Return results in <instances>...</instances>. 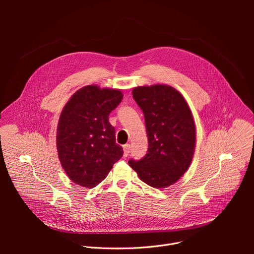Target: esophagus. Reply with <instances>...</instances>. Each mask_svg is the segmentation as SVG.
<instances>
[{
    "instance_id": "obj_1",
    "label": "esophagus",
    "mask_w": 254,
    "mask_h": 254,
    "mask_svg": "<svg viewBox=\"0 0 254 254\" xmlns=\"http://www.w3.org/2000/svg\"><path fill=\"white\" fill-rule=\"evenodd\" d=\"M129 152H130V144L127 143V144H125V146H124V157L127 158L128 156Z\"/></svg>"
}]
</instances>
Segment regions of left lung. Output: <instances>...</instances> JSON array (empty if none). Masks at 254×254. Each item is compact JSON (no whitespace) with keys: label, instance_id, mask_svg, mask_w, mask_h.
I'll return each instance as SVG.
<instances>
[{"label":"left lung","instance_id":"8db88e82","mask_svg":"<svg viewBox=\"0 0 254 254\" xmlns=\"http://www.w3.org/2000/svg\"><path fill=\"white\" fill-rule=\"evenodd\" d=\"M132 97L143 113L148 133V154L129 160L138 178L151 187L166 188L188 170L195 151L196 129L183 95L164 84L137 86Z\"/></svg>","mask_w":254,"mask_h":254}]
</instances>
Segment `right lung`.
I'll return each mask as SVG.
<instances>
[{
	"label": "right lung",
	"mask_w": 254,
	"mask_h": 254,
	"mask_svg": "<svg viewBox=\"0 0 254 254\" xmlns=\"http://www.w3.org/2000/svg\"><path fill=\"white\" fill-rule=\"evenodd\" d=\"M119 89L87 85L67 101L57 126V151L72 182L94 188L124 155L108 116L123 100Z\"/></svg>",
	"instance_id": "obj_1"
}]
</instances>
